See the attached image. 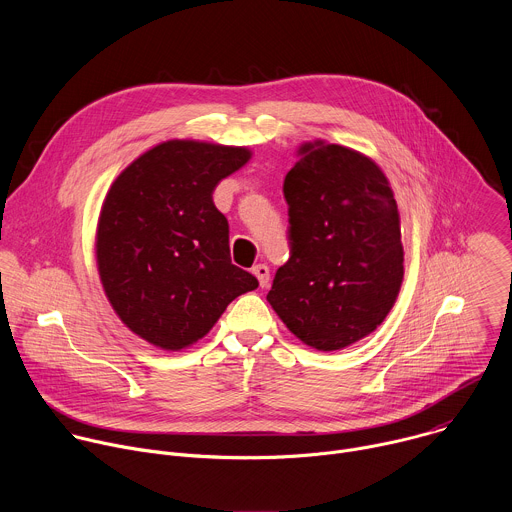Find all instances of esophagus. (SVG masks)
I'll use <instances>...</instances> for the list:
<instances>
[{"label": "esophagus", "mask_w": 512, "mask_h": 512, "mask_svg": "<svg viewBox=\"0 0 512 512\" xmlns=\"http://www.w3.org/2000/svg\"><path fill=\"white\" fill-rule=\"evenodd\" d=\"M253 275L257 277V281H259L261 287H265V285L269 283V267H267L265 263L255 265V267H253Z\"/></svg>", "instance_id": "34e87169"}]
</instances>
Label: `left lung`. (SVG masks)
Segmentation results:
<instances>
[{
    "mask_svg": "<svg viewBox=\"0 0 512 512\" xmlns=\"http://www.w3.org/2000/svg\"><path fill=\"white\" fill-rule=\"evenodd\" d=\"M283 180L291 257L267 302L316 350H342L381 326L403 283L401 218L377 162L322 139L302 143Z\"/></svg>",
    "mask_w": 512,
    "mask_h": 512,
    "instance_id": "obj_1",
    "label": "left lung"
}]
</instances>
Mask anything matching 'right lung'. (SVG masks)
<instances>
[{"label":"right lung","mask_w":512,"mask_h":512,"mask_svg":"<svg viewBox=\"0 0 512 512\" xmlns=\"http://www.w3.org/2000/svg\"><path fill=\"white\" fill-rule=\"evenodd\" d=\"M249 148L170 139L135 158L111 184L95 255L119 320L162 350L204 338L227 306L259 281L231 263L229 223L212 202Z\"/></svg>","instance_id":"obj_1"}]
</instances>
